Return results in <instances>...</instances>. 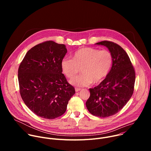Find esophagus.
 <instances>
[{"instance_id":"34e87169","label":"esophagus","mask_w":151,"mask_h":151,"mask_svg":"<svg viewBox=\"0 0 151 151\" xmlns=\"http://www.w3.org/2000/svg\"><path fill=\"white\" fill-rule=\"evenodd\" d=\"M80 90H81V88H75V91L76 92H78Z\"/></svg>"}]
</instances>
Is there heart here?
Masks as SVG:
<instances>
[{"label": "heart", "instance_id": "1", "mask_svg": "<svg viewBox=\"0 0 151 151\" xmlns=\"http://www.w3.org/2000/svg\"><path fill=\"white\" fill-rule=\"evenodd\" d=\"M113 63V56L108 50L82 48L74 52L72 59L64 58L61 62L63 73L72 79L82 70L83 74L70 81L77 87H87L93 82L97 84L108 75Z\"/></svg>", "mask_w": 151, "mask_h": 151}]
</instances>
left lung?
I'll list each match as a JSON object with an SVG mask.
<instances>
[{"label": "left lung", "instance_id": "left-lung-1", "mask_svg": "<svg viewBox=\"0 0 151 151\" xmlns=\"http://www.w3.org/2000/svg\"><path fill=\"white\" fill-rule=\"evenodd\" d=\"M96 44L109 49L113 56V63L106 78L97 87L89 89L90 96L86 106L92 115L105 118L118 113L130 99L136 73L130 58L121 46L108 40Z\"/></svg>", "mask_w": 151, "mask_h": 151}]
</instances>
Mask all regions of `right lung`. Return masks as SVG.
Returning a JSON list of instances; mask_svg holds the SVG:
<instances>
[{
    "label": "right lung",
    "mask_w": 151,
    "mask_h": 151,
    "mask_svg": "<svg viewBox=\"0 0 151 151\" xmlns=\"http://www.w3.org/2000/svg\"><path fill=\"white\" fill-rule=\"evenodd\" d=\"M66 53L65 45L48 40L29 50L19 64L18 78L21 97L38 116L52 119L61 116L75 93L61 68Z\"/></svg>",
    "instance_id": "1"
}]
</instances>
